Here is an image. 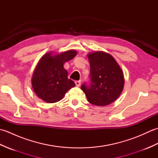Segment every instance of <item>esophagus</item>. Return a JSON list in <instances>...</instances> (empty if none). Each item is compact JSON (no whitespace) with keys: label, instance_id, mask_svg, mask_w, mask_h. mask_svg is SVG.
<instances>
[{"label":"esophagus","instance_id":"obj_1","mask_svg":"<svg viewBox=\"0 0 158 158\" xmlns=\"http://www.w3.org/2000/svg\"><path fill=\"white\" fill-rule=\"evenodd\" d=\"M75 84H76V86L79 87L80 85H81V81H75Z\"/></svg>","mask_w":158,"mask_h":158}]
</instances>
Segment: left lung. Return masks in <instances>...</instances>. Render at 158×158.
Wrapping results in <instances>:
<instances>
[{
	"label": "left lung",
	"instance_id": "obj_1",
	"mask_svg": "<svg viewBox=\"0 0 158 158\" xmlns=\"http://www.w3.org/2000/svg\"><path fill=\"white\" fill-rule=\"evenodd\" d=\"M91 83L81 89L88 102L96 106L109 105L118 98L123 91L124 76L122 69L109 53L98 51L89 53Z\"/></svg>",
	"mask_w": 158,
	"mask_h": 158
}]
</instances>
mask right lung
Instances as JSON below:
<instances>
[{
	"instance_id": "add662e5",
	"label": "right lung",
	"mask_w": 158,
	"mask_h": 158,
	"mask_svg": "<svg viewBox=\"0 0 158 158\" xmlns=\"http://www.w3.org/2000/svg\"><path fill=\"white\" fill-rule=\"evenodd\" d=\"M77 54L76 50L71 49L60 53L49 52L41 57L31 79L33 90L39 98L48 103L57 102L75 86L68 78V71L64 64Z\"/></svg>"
}]
</instances>
